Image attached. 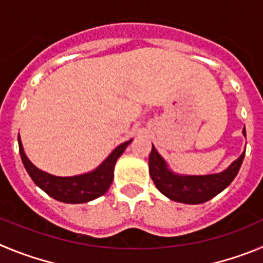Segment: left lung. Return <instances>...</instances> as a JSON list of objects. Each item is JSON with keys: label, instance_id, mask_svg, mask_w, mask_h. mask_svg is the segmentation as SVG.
<instances>
[{"label": "left lung", "instance_id": "obj_1", "mask_svg": "<svg viewBox=\"0 0 263 263\" xmlns=\"http://www.w3.org/2000/svg\"><path fill=\"white\" fill-rule=\"evenodd\" d=\"M242 134L247 137L245 127ZM243 157L245 152L221 173L207 176H179L169 169L164 158L152 145V151L149 155V174L155 182L156 187L169 199L186 204H199L212 199L224 189L228 187L237 176Z\"/></svg>", "mask_w": 263, "mask_h": 263}]
</instances>
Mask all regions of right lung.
Instances as JSON below:
<instances>
[{
    "mask_svg": "<svg viewBox=\"0 0 263 263\" xmlns=\"http://www.w3.org/2000/svg\"><path fill=\"white\" fill-rule=\"evenodd\" d=\"M131 141L132 140L126 141L117 146L102 164L93 172L73 177H56L37 169L31 161L28 160L23 151L21 137L18 136L21 158L25 165V169L27 170L28 176L31 177L34 183L39 186L44 193L52 196L53 199L63 203H72V204L90 202L103 195L108 190L114 179V167L117 160L123 155L124 149L128 146Z\"/></svg>",
    "mask_w": 263,
    "mask_h": 263,
    "instance_id": "1",
    "label": "right lung"
}]
</instances>
